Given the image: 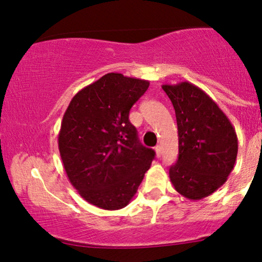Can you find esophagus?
Returning a JSON list of instances; mask_svg holds the SVG:
<instances>
[{
	"label": "esophagus",
	"mask_w": 262,
	"mask_h": 262,
	"mask_svg": "<svg viewBox=\"0 0 262 262\" xmlns=\"http://www.w3.org/2000/svg\"><path fill=\"white\" fill-rule=\"evenodd\" d=\"M155 151H156V156L161 157V155H162V148H161V145L155 146Z\"/></svg>",
	"instance_id": "1"
}]
</instances>
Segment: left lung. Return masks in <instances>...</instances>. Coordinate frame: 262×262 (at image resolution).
Returning a JSON list of instances; mask_svg holds the SVG:
<instances>
[{"instance_id":"obj_1","label":"left lung","mask_w":262,"mask_h":262,"mask_svg":"<svg viewBox=\"0 0 262 262\" xmlns=\"http://www.w3.org/2000/svg\"><path fill=\"white\" fill-rule=\"evenodd\" d=\"M175 110L179 157L169 168L177 192L191 200L217 191L234 169L238 142L235 128L216 102L189 82L163 84Z\"/></svg>"}]
</instances>
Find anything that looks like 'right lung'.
Listing matches in <instances>:
<instances>
[{"mask_svg": "<svg viewBox=\"0 0 262 262\" xmlns=\"http://www.w3.org/2000/svg\"><path fill=\"white\" fill-rule=\"evenodd\" d=\"M149 84L106 74L77 92L63 116L58 149L67 177L85 202L100 209L126 206L155 157L128 120Z\"/></svg>", "mask_w": 262, "mask_h": 262, "instance_id": "right-lung-1", "label": "right lung"}]
</instances>
